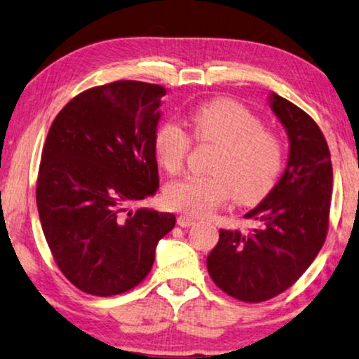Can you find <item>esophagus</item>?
Here are the masks:
<instances>
[{
    "label": "esophagus",
    "mask_w": 359,
    "mask_h": 359,
    "mask_svg": "<svg viewBox=\"0 0 359 359\" xmlns=\"http://www.w3.org/2000/svg\"><path fill=\"white\" fill-rule=\"evenodd\" d=\"M177 224H179L180 226H190V225H194L195 224V219L194 217H189V215H180L179 219H177Z\"/></svg>",
    "instance_id": "1"
}]
</instances>
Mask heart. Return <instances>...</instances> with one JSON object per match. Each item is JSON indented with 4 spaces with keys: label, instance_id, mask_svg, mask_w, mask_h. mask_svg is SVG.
I'll use <instances>...</instances> for the list:
<instances>
[{
    "label": "heart",
    "instance_id": "b5f03b06",
    "mask_svg": "<svg viewBox=\"0 0 359 359\" xmlns=\"http://www.w3.org/2000/svg\"><path fill=\"white\" fill-rule=\"evenodd\" d=\"M195 142L215 144L208 162L210 174L185 175L164 190L172 210L208 215L233 195L242 205H253L269 195L283 170L285 146L257 114L232 99H212L190 112ZM192 139L179 124L165 121L152 137L154 154L167 174L184 167Z\"/></svg>",
    "mask_w": 359,
    "mask_h": 359
}]
</instances>
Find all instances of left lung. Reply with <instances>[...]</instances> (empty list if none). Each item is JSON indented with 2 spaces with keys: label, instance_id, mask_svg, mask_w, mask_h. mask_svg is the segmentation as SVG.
Masks as SVG:
<instances>
[{
  "label": "left lung",
  "instance_id": "left-lung-1",
  "mask_svg": "<svg viewBox=\"0 0 359 359\" xmlns=\"http://www.w3.org/2000/svg\"><path fill=\"white\" fill-rule=\"evenodd\" d=\"M270 106L287 129L288 164L273 190L245 215L248 232L220 230L207 258L213 283L240 302L260 303L288 290L323 247L330 224L333 167L321 129L278 94Z\"/></svg>",
  "mask_w": 359,
  "mask_h": 359
}]
</instances>
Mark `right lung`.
Masks as SVG:
<instances>
[{
    "label": "right lung",
    "mask_w": 359,
    "mask_h": 359,
    "mask_svg": "<svg viewBox=\"0 0 359 359\" xmlns=\"http://www.w3.org/2000/svg\"><path fill=\"white\" fill-rule=\"evenodd\" d=\"M165 93L142 81L96 86L49 127L36 203L57 269L81 292L112 297L137 287L174 229L172 213L126 208L158 189L152 137Z\"/></svg>",
    "instance_id": "right-lung-1"
}]
</instances>
